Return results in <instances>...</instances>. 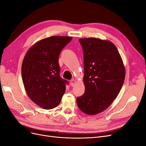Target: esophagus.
Masks as SVG:
<instances>
[{
  "mask_svg": "<svg viewBox=\"0 0 146 146\" xmlns=\"http://www.w3.org/2000/svg\"><path fill=\"white\" fill-rule=\"evenodd\" d=\"M70 85H71L72 86H74L75 85V84L76 83V81L74 80H71L70 81Z\"/></svg>",
  "mask_w": 146,
  "mask_h": 146,
  "instance_id": "34e87169",
  "label": "esophagus"
}]
</instances>
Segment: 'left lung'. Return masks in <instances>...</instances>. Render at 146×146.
Segmentation results:
<instances>
[{
	"mask_svg": "<svg viewBox=\"0 0 146 146\" xmlns=\"http://www.w3.org/2000/svg\"><path fill=\"white\" fill-rule=\"evenodd\" d=\"M83 51L85 93L77 98L82 112L88 115L107 109L120 92L125 70L117 47L108 40L79 39Z\"/></svg>",
	"mask_w": 146,
	"mask_h": 146,
	"instance_id": "obj_1",
	"label": "left lung"
}]
</instances>
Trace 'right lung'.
<instances>
[{"label":"right lung","instance_id":"add662e5","mask_svg":"<svg viewBox=\"0 0 146 146\" xmlns=\"http://www.w3.org/2000/svg\"><path fill=\"white\" fill-rule=\"evenodd\" d=\"M72 39L58 36L42 39L24 56L21 73L25 91L34 103L44 109L57 107L64 94L68 82L60 76L58 57Z\"/></svg>","mask_w":146,"mask_h":146}]
</instances>
